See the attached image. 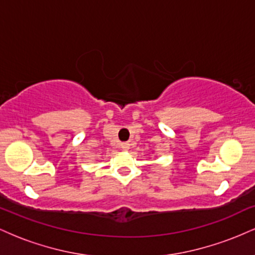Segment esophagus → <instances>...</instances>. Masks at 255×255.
Masks as SVG:
<instances>
[{
    "label": "esophagus",
    "mask_w": 255,
    "mask_h": 255,
    "mask_svg": "<svg viewBox=\"0 0 255 255\" xmlns=\"http://www.w3.org/2000/svg\"><path fill=\"white\" fill-rule=\"evenodd\" d=\"M120 147H121L122 150L128 151V150H129L130 145H129V142H121V145H120Z\"/></svg>",
    "instance_id": "34e87169"
}]
</instances>
